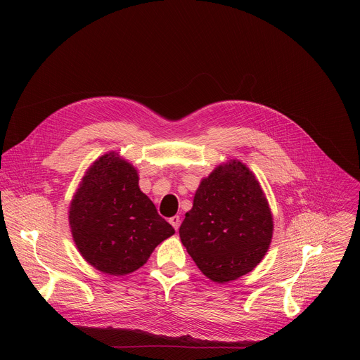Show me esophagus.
Instances as JSON below:
<instances>
[{
  "instance_id": "1",
  "label": "esophagus",
  "mask_w": 360,
  "mask_h": 360,
  "mask_svg": "<svg viewBox=\"0 0 360 360\" xmlns=\"http://www.w3.org/2000/svg\"><path fill=\"white\" fill-rule=\"evenodd\" d=\"M169 224L174 226L175 231H178V229H179V225H181V218H179L178 215H175V217L169 218Z\"/></svg>"
}]
</instances>
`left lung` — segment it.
<instances>
[{
	"label": "left lung",
	"mask_w": 360,
	"mask_h": 360,
	"mask_svg": "<svg viewBox=\"0 0 360 360\" xmlns=\"http://www.w3.org/2000/svg\"><path fill=\"white\" fill-rule=\"evenodd\" d=\"M274 217L255 174L229 160L203 178L179 228L181 242L199 271L217 283L253 271L266 255Z\"/></svg>",
	"instance_id": "1"
}]
</instances>
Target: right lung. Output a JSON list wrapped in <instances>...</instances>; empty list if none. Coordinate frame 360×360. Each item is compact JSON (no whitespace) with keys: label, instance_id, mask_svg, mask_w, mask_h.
I'll return each instance as SVG.
<instances>
[{"label":"right lung","instance_id":"add662e5","mask_svg":"<svg viewBox=\"0 0 360 360\" xmlns=\"http://www.w3.org/2000/svg\"><path fill=\"white\" fill-rule=\"evenodd\" d=\"M138 182V169L111 150L89 165L72 196V239L82 258L99 272H135L175 233Z\"/></svg>","mask_w":360,"mask_h":360}]
</instances>
